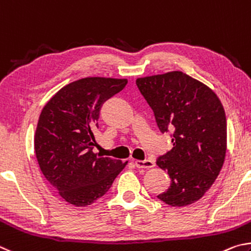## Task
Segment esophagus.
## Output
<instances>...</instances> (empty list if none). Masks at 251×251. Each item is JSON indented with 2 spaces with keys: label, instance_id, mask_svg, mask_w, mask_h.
<instances>
[{
  "label": "esophagus",
  "instance_id": "esophagus-1",
  "mask_svg": "<svg viewBox=\"0 0 251 251\" xmlns=\"http://www.w3.org/2000/svg\"><path fill=\"white\" fill-rule=\"evenodd\" d=\"M134 164L138 169H151L155 165L153 160H137L134 162Z\"/></svg>",
  "mask_w": 251,
  "mask_h": 251
}]
</instances>
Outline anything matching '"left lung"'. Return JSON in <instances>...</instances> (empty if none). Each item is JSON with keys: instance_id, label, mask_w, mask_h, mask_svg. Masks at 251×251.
<instances>
[{"instance_id": "8db88e82", "label": "left lung", "mask_w": 251, "mask_h": 251, "mask_svg": "<svg viewBox=\"0 0 251 251\" xmlns=\"http://www.w3.org/2000/svg\"><path fill=\"white\" fill-rule=\"evenodd\" d=\"M162 133L172 137V150L156 164L171 185L157 199L170 206L201 200L217 178L226 155L227 122L216 94L182 72L137 79Z\"/></svg>"}]
</instances>
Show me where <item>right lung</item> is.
<instances>
[{
    "mask_svg": "<svg viewBox=\"0 0 251 251\" xmlns=\"http://www.w3.org/2000/svg\"><path fill=\"white\" fill-rule=\"evenodd\" d=\"M126 83V79L83 78L61 88L42 110L36 159L44 176L69 204L91 205L126 165L92 152L101 107Z\"/></svg>",
    "mask_w": 251,
    "mask_h": 251,
    "instance_id": "1",
    "label": "right lung"
}]
</instances>
